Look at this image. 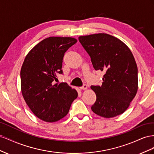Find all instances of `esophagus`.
<instances>
[{
  "instance_id": "esophagus-1",
  "label": "esophagus",
  "mask_w": 154,
  "mask_h": 154,
  "mask_svg": "<svg viewBox=\"0 0 154 154\" xmlns=\"http://www.w3.org/2000/svg\"><path fill=\"white\" fill-rule=\"evenodd\" d=\"M87 88V85L86 84H84L82 87H80V89H83V90H86Z\"/></svg>"
}]
</instances>
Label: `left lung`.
<instances>
[{"instance_id":"left-lung-1","label":"left lung","mask_w":154,"mask_h":154,"mask_svg":"<svg viewBox=\"0 0 154 154\" xmlns=\"http://www.w3.org/2000/svg\"><path fill=\"white\" fill-rule=\"evenodd\" d=\"M78 40L94 69L105 72L101 86L91 87L96 94L92 110L106 118L123 114L138 88L137 67L131 51L122 41L106 33L82 36Z\"/></svg>"}]
</instances>
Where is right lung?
Instances as JSON below:
<instances>
[{"instance_id":"add662e5","label":"right lung","mask_w":154,"mask_h":154,"mask_svg":"<svg viewBox=\"0 0 154 154\" xmlns=\"http://www.w3.org/2000/svg\"><path fill=\"white\" fill-rule=\"evenodd\" d=\"M77 40L71 37H49L27 54L20 71L21 91L27 105L36 117L55 122L69 112L78 96L67 83H56L62 70L65 53Z\"/></svg>"}]
</instances>
